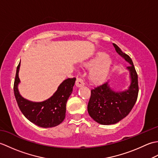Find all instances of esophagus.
<instances>
[{
    "label": "esophagus",
    "mask_w": 158,
    "mask_h": 158,
    "mask_svg": "<svg viewBox=\"0 0 158 158\" xmlns=\"http://www.w3.org/2000/svg\"><path fill=\"white\" fill-rule=\"evenodd\" d=\"M84 82H83V79H80V78H77L76 80V82H75V85L77 87V88H80V87H82L84 85Z\"/></svg>",
    "instance_id": "obj_1"
}]
</instances>
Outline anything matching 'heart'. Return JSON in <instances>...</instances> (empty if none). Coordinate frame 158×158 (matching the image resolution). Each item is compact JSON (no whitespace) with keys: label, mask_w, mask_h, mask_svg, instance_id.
Here are the masks:
<instances>
[{"label":"heart","mask_w":158,"mask_h":158,"mask_svg":"<svg viewBox=\"0 0 158 158\" xmlns=\"http://www.w3.org/2000/svg\"><path fill=\"white\" fill-rule=\"evenodd\" d=\"M105 52H98L94 58L84 64L87 68H91L89 79L94 84H100L105 81L109 76L113 62Z\"/></svg>","instance_id":"1"}]
</instances>
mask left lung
Wrapping results in <instances>:
<instances>
[{
  "label": "left lung",
  "instance_id": "1",
  "mask_svg": "<svg viewBox=\"0 0 158 158\" xmlns=\"http://www.w3.org/2000/svg\"><path fill=\"white\" fill-rule=\"evenodd\" d=\"M113 45L117 53L130 64L127 69L131 83L128 89L123 92L113 91L108 82L91 90L88 111L95 122L102 125L115 124L126 117L135 106L139 94L138 75L132 59L115 43Z\"/></svg>",
  "mask_w": 158,
  "mask_h": 158
}]
</instances>
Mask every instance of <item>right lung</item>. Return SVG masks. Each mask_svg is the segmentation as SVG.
<instances>
[{
  "mask_svg": "<svg viewBox=\"0 0 158 158\" xmlns=\"http://www.w3.org/2000/svg\"><path fill=\"white\" fill-rule=\"evenodd\" d=\"M20 62L17 67L13 91L17 103L23 115L30 122L42 127H52L61 123L66 116V102L73 92L76 78H69L59 85L57 91L45 101L35 102L23 98L19 94L18 73Z\"/></svg>",
  "mask_w": 158,
  "mask_h": 158,
  "instance_id": "obj_1",
  "label": "right lung"
}]
</instances>
